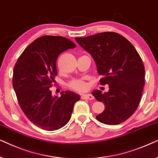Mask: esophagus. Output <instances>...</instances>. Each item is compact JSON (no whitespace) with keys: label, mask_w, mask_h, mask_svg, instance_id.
Returning <instances> with one entry per match:
<instances>
[{"label":"esophagus","mask_w":158,"mask_h":158,"mask_svg":"<svg viewBox=\"0 0 158 158\" xmlns=\"http://www.w3.org/2000/svg\"><path fill=\"white\" fill-rule=\"evenodd\" d=\"M81 98L83 99V100H94V96L91 94H81Z\"/></svg>","instance_id":"esophagus-1"}]
</instances>
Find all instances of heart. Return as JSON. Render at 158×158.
Wrapping results in <instances>:
<instances>
[{"instance_id":"1","label":"heart","mask_w":158,"mask_h":158,"mask_svg":"<svg viewBox=\"0 0 158 158\" xmlns=\"http://www.w3.org/2000/svg\"><path fill=\"white\" fill-rule=\"evenodd\" d=\"M67 86L69 89L79 92H85L87 89V84L81 79H72L67 84Z\"/></svg>"}]
</instances>
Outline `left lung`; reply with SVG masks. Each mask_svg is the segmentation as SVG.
Masks as SVG:
<instances>
[{
    "instance_id": "obj_1",
    "label": "left lung",
    "mask_w": 158,
    "mask_h": 158,
    "mask_svg": "<svg viewBox=\"0 0 158 158\" xmlns=\"http://www.w3.org/2000/svg\"><path fill=\"white\" fill-rule=\"evenodd\" d=\"M75 40L93 57L102 76L100 85H109L108 92H92L106 108L97 120L107 125L123 123L134 114L142 98L145 71L139 54L127 39L112 31Z\"/></svg>"
}]
</instances>
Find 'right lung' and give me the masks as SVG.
<instances>
[{
	"label": "right lung",
	"instance_id": "obj_1",
	"mask_svg": "<svg viewBox=\"0 0 158 158\" xmlns=\"http://www.w3.org/2000/svg\"><path fill=\"white\" fill-rule=\"evenodd\" d=\"M75 47L66 37L45 35L27 46L14 66L12 83L20 108L31 123L44 130L64 127L80 100L70 91L52 97L50 89L57 75L58 56Z\"/></svg>",
	"mask_w": 158,
	"mask_h": 158
}]
</instances>
